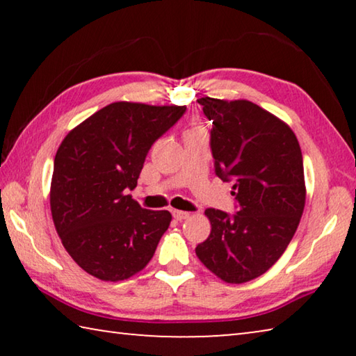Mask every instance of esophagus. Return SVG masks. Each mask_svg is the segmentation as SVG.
Segmentation results:
<instances>
[{
	"label": "esophagus",
	"mask_w": 356,
	"mask_h": 356,
	"mask_svg": "<svg viewBox=\"0 0 356 356\" xmlns=\"http://www.w3.org/2000/svg\"><path fill=\"white\" fill-rule=\"evenodd\" d=\"M172 216H174V218H176V220L182 221V220L190 218V212H182V210H174Z\"/></svg>",
	"instance_id": "esophagus-1"
}]
</instances>
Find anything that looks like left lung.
Returning <instances> with one entry per match:
<instances>
[{"label":"left lung","instance_id":"1","mask_svg":"<svg viewBox=\"0 0 356 356\" xmlns=\"http://www.w3.org/2000/svg\"><path fill=\"white\" fill-rule=\"evenodd\" d=\"M212 120L215 172L234 180L237 212L207 209L212 231L196 246L210 272L232 284L264 275L291 243L303 215V155L286 122L248 100L197 99Z\"/></svg>","mask_w":356,"mask_h":356}]
</instances>
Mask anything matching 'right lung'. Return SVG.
I'll return each mask as SVG.
<instances>
[{"mask_svg": "<svg viewBox=\"0 0 356 356\" xmlns=\"http://www.w3.org/2000/svg\"><path fill=\"white\" fill-rule=\"evenodd\" d=\"M186 106L134 102L106 105L59 146L53 166V222L70 257L102 281H122L146 267L170 227L168 210H146L131 196L152 144Z\"/></svg>", "mask_w": 356, "mask_h": 356, "instance_id": "right-lung-1", "label": "right lung"}]
</instances>
